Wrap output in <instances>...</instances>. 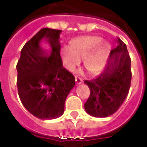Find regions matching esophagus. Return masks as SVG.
<instances>
[{
	"label": "esophagus",
	"mask_w": 147,
	"mask_h": 147,
	"mask_svg": "<svg viewBox=\"0 0 147 147\" xmlns=\"http://www.w3.org/2000/svg\"><path fill=\"white\" fill-rule=\"evenodd\" d=\"M75 82H76L77 84H81L82 82V79L80 78H78V77L75 76Z\"/></svg>",
	"instance_id": "1"
}]
</instances>
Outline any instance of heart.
<instances>
[{"instance_id": "heart-1", "label": "heart", "mask_w": 147, "mask_h": 147, "mask_svg": "<svg viewBox=\"0 0 147 147\" xmlns=\"http://www.w3.org/2000/svg\"><path fill=\"white\" fill-rule=\"evenodd\" d=\"M101 42L102 39L98 37H88L75 40L71 47H63L62 56L65 66L69 70H74L79 63L80 59H83V65L90 73H96L101 70L107 60L109 45L103 44L96 51L92 53Z\"/></svg>"}]
</instances>
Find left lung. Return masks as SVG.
Returning a JSON list of instances; mask_svg holds the SVG:
<instances>
[{
    "label": "left lung",
    "mask_w": 147,
    "mask_h": 147,
    "mask_svg": "<svg viewBox=\"0 0 147 147\" xmlns=\"http://www.w3.org/2000/svg\"><path fill=\"white\" fill-rule=\"evenodd\" d=\"M118 45L109 54V60L103 72L92 80L84 82L89 87L90 95L84 109L95 117H107L119 109L130 88L131 58L127 45L117 38Z\"/></svg>",
    "instance_id": "8db88e82"
}]
</instances>
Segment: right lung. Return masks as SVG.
<instances>
[{
	"label": "right lung",
	"mask_w": 147,
	"mask_h": 147,
	"mask_svg": "<svg viewBox=\"0 0 147 147\" xmlns=\"http://www.w3.org/2000/svg\"><path fill=\"white\" fill-rule=\"evenodd\" d=\"M60 30L42 28L25 44L18 62L17 87L26 109L40 119H53L64 113L65 102L75 84V77L63 66ZM42 39L50 52L40 46Z\"/></svg>",
	"instance_id": "right-lung-1"
}]
</instances>
